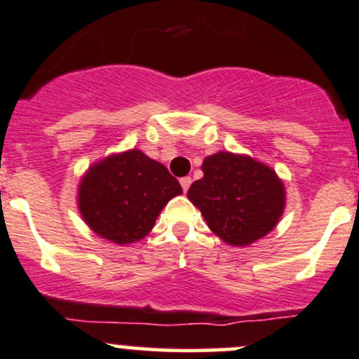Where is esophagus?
Instances as JSON below:
<instances>
[{
  "label": "esophagus",
  "instance_id": "esophagus-1",
  "mask_svg": "<svg viewBox=\"0 0 359 359\" xmlns=\"http://www.w3.org/2000/svg\"><path fill=\"white\" fill-rule=\"evenodd\" d=\"M191 178L190 176H184V178H181L180 180V183H181V188H183V191H188V188L191 187Z\"/></svg>",
  "mask_w": 359,
  "mask_h": 359
}]
</instances>
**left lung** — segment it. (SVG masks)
I'll list each match as a JSON object with an SVG mask.
<instances>
[{"label": "left lung", "mask_w": 359, "mask_h": 359, "mask_svg": "<svg viewBox=\"0 0 359 359\" xmlns=\"http://www.w3.org/2000/svg\"><path fill=\"white\" fill-rule=\"evenodd\" d=\"M203 178L188 190L208 227L232 245H248L271 231L285 208V188L257 161L219 152L203 161Z\"/></svg>", "instance_id": "8db88e82"}]
</instances>
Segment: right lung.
Wrapping results in <instances>:
<instances>
[{
  "label": "right lung",
  "mask_w": 359,
  "mask_h": 359,
  "mask_svg": "<svg viewBox=\"0 0 359 359\" xmlns=\"http://www.w3.org/2000/svg\"><path fill=\"white\" fill-rule=\"evenodd\" d=\"M180 193L168 168L134 149L88 171L79 187V210L98 236L128 244L147 236L164 205Z\"/></svg>",
  "instance_id": "right-lung-1"
}]
</instances>
